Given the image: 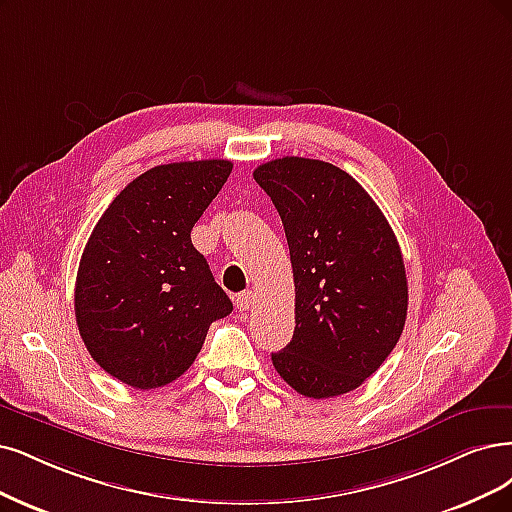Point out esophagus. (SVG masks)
Wrapping results in <instances>:
<instances>
[{
	"label": "esophagus",
	"instance_id": "obj_1",
	"mask_svg": "<svg viewBox=\"0 0 512 512\" xmlns=\"http://www.w3.org/2000/svg\"><path fill=\"white\" fill-rule=\"evenodd\" d=\"M234 301H236V308L240 312H246V310H251V306L255 304V295L251 291H244V293H238Z\"/></svg>",
	"mask_w": 512,
	"mask_h": 512
}]
</instances>
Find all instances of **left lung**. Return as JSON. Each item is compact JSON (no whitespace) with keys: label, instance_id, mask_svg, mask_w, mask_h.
<instances>
[{"label":"left lung","instance_id":"left-lung-1","mask_svg":"<svg viewBox=\"0 0 512 512\" xmlns=\"http://www.w3.org/2000/svg\"><path fill=\"white\" fill-rule=\"evenodd\" d=\"M285 225L295 331L272 363L310 399L356 390L394 350L407 318V274L390 223L363 185L323 160L255 168Z\"/></svg>","mask_w":512,"mask_h":512}]
</instances>
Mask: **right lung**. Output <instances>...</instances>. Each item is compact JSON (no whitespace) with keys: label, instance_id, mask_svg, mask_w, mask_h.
Returning a JSON list of instances; mask_svg holds the SVG:
<instances>
[{"label":"right lung","instance_id":"add662e5","mask_svg":"<svg viewBox=\"0 0 512 512\" xmlns=\"http://www.w3.org/2000/svg\"><path fill=\"white\" fill-rule=\"evenodd\" d=\"M230 160L149 168L113 198L86 242L75 320L101 369L137 390L183 375L232 301L192 244V227L232 173Z\"/></svg>","mask_w":512,"mask_h":512}]
</instances>
